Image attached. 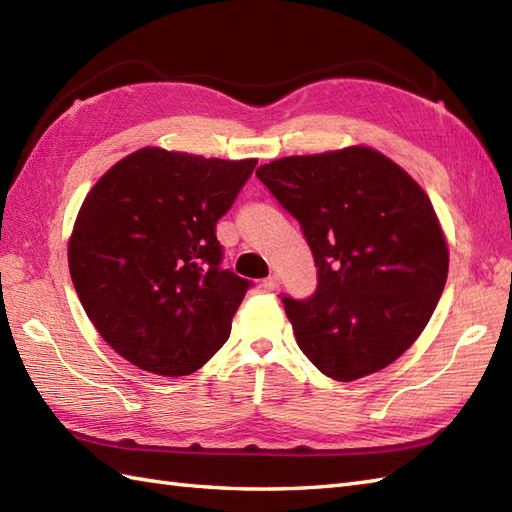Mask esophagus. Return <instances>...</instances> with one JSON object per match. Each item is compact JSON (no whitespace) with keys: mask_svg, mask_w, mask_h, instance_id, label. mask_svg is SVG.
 I'll use <instances>...</instances> for the list:
<instances>
[{"mask_svg":"<svg viewBox=\"0 0 512 512\" xmlns=\"http://www.w3.org/2000/svg\"><path fill=\"white\" fill-rule=\"evenodd\" d=\"M279 285H281V281H279V277H277V275H270L268 279H264V288H266V290H270V292L279 290Z\"/></svg>","mask_w":512,"mask_h":512,"instance_id":"esophagus-1","label":"esophagus"}]
</instances>
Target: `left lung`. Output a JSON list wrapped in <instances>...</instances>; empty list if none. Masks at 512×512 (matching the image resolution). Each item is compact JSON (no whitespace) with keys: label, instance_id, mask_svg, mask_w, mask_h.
<instances>
[{"label":"left lung","instance_id":"left-lung-1","mask_svg":"<svg viewBox=\"0 0 512 512\" xmlns=\"http://www.w3.org/2000/svg\"><path fill=\"white\" fill-rule=\"evenodd\" d=\"M257 178L299 220L318 268L310 299L281 296L307 360L338 382L395 362L432 318L449 268L419 183L364 146L283 157Z\"/></svg>","mask_w":512,"mask_h":512}]
</instances>
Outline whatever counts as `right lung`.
Here are the masks:
<instances>
[{
	"mask_svg": "<svg viewBox=\"0 0 512 512\" xmlns=\"http://www.w3.org/2000/svg\"><path fill=\"white\" fill-rule=\"evenodd\" d=\"M257 159L141 148L93 185L69 240V272L98 334L130 364L181 377L231 334L251 281L222 268L218 220Z\"/></svg>",
	"mask_w": 512,
	"mask_h": 512,
	"instance_id": "right-lung-1",
	"label": "right lung"
}]
</instances>
